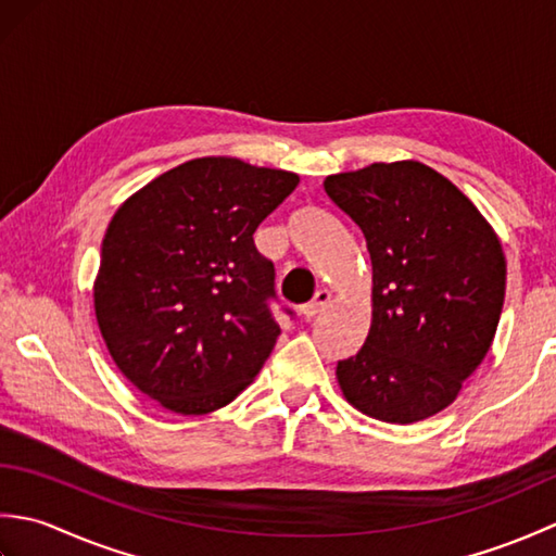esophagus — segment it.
<instances>
[{
  "label": "esophagus",
  "instance_id": "esophagus-1",
  "mask_svg": "<svg viewBox=\"0 0 556 556\" xmlns=\"http://www.w3.org/2000/svg\"><path fill=\"white\" fill-rule=\"evenodd\" d=\"M329 305V291H317L315 299L311 303L301 305V317L303 320H313L315 315H320Z\"/></svg>",
  "mask_w": 556,
  "mask_h": 556
}]
</instances>
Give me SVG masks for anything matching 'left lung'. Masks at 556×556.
<instances>
[{
	"instance_id": "1",
	"label": "left lung",
	"mask_w": 556,
	"mask_h": 556,
	"mask_svg": "<svg viewBox=\"0 0 556 556\" xmlns=\"http://www.w3.org/2000/svg\"><path fill=\"white\" fill-rule=\"evenodd\" d=\"M356 222L372 265V320L337 363L353 408L408 425L454 404L497 332L506 260L473 200L416 160L375 162L325 179Z\"/></svg>"
}]
</instances>
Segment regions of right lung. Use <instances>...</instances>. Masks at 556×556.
<instances>
[{"instance_id": "right-lung-1", "label": "right lung", "mask_w": 556, "mask_h": 556, "mask_svg": "<svg viewBox=\"0 0 556 556\" xmlns=\"http://www.w3.org/2000/svg\"><path fill=\"white\" fill-rule=\"evenodd\" d=\"M299 174L239 157L188 160L114 212L92 285L116 368L179 416L227 406L277 344L275 265L253 233Z\"/></svg>"}]
</instances>
